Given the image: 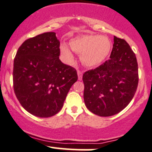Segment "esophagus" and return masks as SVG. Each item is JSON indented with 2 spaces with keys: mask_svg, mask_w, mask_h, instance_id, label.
Here are the masks:
<instances>
[{
  "mask_svg": "<svg viewBox=\"0 0 152 152\" xmlns=\"http://www.w3.org/2000/svg\"><path fill=\"white\" fill-rule=\"evenodd\" d=\"M77 75H78V80H82L83 77V72L80 70H77Z\"/></svg>",
  "mask_w": 152,
  "mask_h": 152,
  "instance_id": "obj_1",
  "label": "esophagus"
}]
</instances>
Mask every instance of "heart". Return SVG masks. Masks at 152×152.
Instances as JSON below:
<instances>
[{"label":"heart","mask_w":152,"mask_h":152,"mask_svg":"<svg viewBox=\"0 0 152 152\" xmlns=\"http://www.w3.org/2000/svg\"><path fill=\"white\" fill-rule=\"evenodd\" d=\"M69 44L73 52L80 55L83 64L88 67L97 66L101 64L110 54L112 46L109 37L97 34L79 36L72 39ZM60 50L67 63H74L72 52L66 43L61 44Z\"/></svg>","instance_id":"heart-1"}]
</instances>
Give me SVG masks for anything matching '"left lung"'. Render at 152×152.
Segmentation results:
<instances>
[{
    "label": "left lung",
    "instance_id": "8db88e82",
    "mask_svg": "<svg viewBox=\"0 0 152 152\" xmlns=\"http://www.w3.org/2000/svg\"><path fill=\"white\" fill-rule=\"evenodd\" d=\"M138 80L135 54L125 40L115 36L110 59L83 75L86 106L98 116L119 113L133 98Z\"/></svg>",
    "mask_w": 152,
    "mask_h": 152
}]
</instances>
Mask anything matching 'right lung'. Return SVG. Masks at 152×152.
<instances>
[{
  "label": "right lung",
  "mask_w": 152,
  "mask_h": 152,
  "mask_svg": "<svg viewBox=\"0 0 152 152\" xmlns=\"http://www.w3.org/2000/svg\"><path fill=\"white\" fill-rule=\"evenodd\" d=\"M60 41L55 32L25 40L14 60L13 87L21 106L38 118L56 115L72 86L77 80L75 69L59 59Z\"/></svg>",
  "instance_id": "obj_1"
}]
</instances>
